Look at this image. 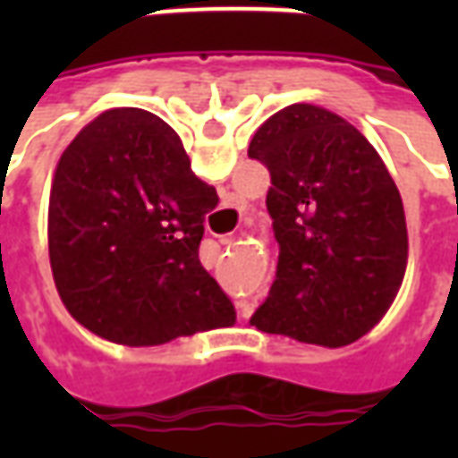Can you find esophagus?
<instances>
[{
  "mask_svg": "<svg viewBox=\"0 0 458 458\" xmlns=\"http://www.w3.org/2000/svg\"><path fill=\"white\" fill-rule=\"evenodd\" d=\"M220 242H223V245H230V242H233V238H223ZM238 311H240V317H242V318L250 317V311H252V304H250V301H238Z\"/></svg>",
  "mask_w": 458,
  "mask_h": 458,
  "instance_id": "1",
  "label": "esophagus"
}]
</instances>
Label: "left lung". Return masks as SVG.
Returning a JSON list of instances; mask_svg holds the SVG:
<instances>
[{"label":"left lung","mask_w":458,"mask_h":458,"mask_svg":"<svg viewBox=\"0 0 458 458\" xmlns=\"http://www.w3.org/2000/svg\"><path fill=\"white\" fill-rule=\"evenodd\" d=\"M272 176L267 210L279 245L267 299L250 324L328 348L365 336L400 289L407 225L400 191L353 124L289 105L250 141Z\"/></svg>","instance_id":"left-lung-1"}]
</instances>
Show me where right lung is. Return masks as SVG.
Wrapping results in <instances>:
<instances>
[{
  "label": "right lung",
  "mask_w": 458,
  "mask_h": 458,
  "mask_svg": "<svg viewBox=\"0 0 458 458\" xmlns=\"http://www.w3.org/2000/svg\"><path fill=\"white\" fill-rule=\"evenodd\" d=\"M216 203L161 117L100 114L68 144L51 186L48 255L65 309L122 345L233 327V301L199 259Z\"/></svg>",
  "instance_id": "1"
}]
</instances>
